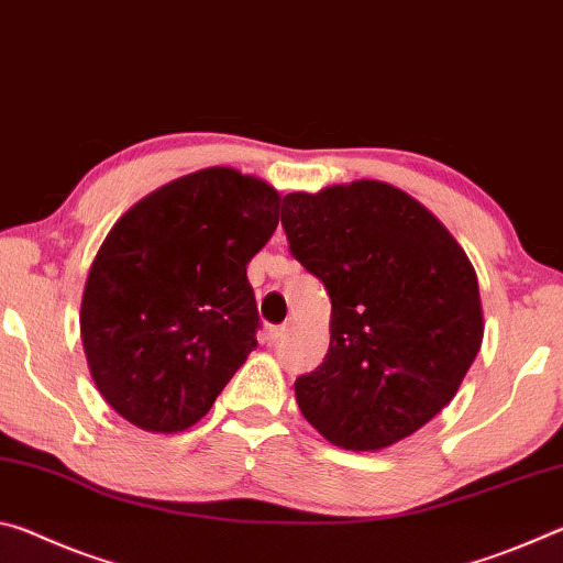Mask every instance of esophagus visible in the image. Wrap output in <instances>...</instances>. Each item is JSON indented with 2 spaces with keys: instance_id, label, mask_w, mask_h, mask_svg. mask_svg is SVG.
<instances>
[{
  "instance_id": "esophagus-1",
  "label": "esophagus",
  "mask_w": 563,
  "mask_h": 563,
  "mask_svg": "<svg viewBox=\"0 0 563 563\" xmlns=\"http://www.w3.org/2000/svg\"><path fill=\"white\" fill-rule=\"evenodd\" d=\"M285 335H288V325H278L268 330V340L271 342H280Z\"/></svg>"
}]
</instances>
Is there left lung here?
I'll return each instance as SVG.
<instances>
[{
    "instance_id": "left-lung-1",
    "label": "left lung",
    "mask_w": 563,
    "mask_h": 563,
    "mask_svg": "<svg viewBox=\"0 0 563 563\" xmlns=\"http://www.w3.org/2000/svg\"><path fill=\"white\" fill-rule=\"evenodd\" d=\"M290 253L330 295V347L295 379L330 444L377 452L452 402L484 338L479 283L432 211L383 180L283 198Z\"/></svg>"
}]
</instances>
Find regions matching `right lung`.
Returning <instances> with one entry per match:
<instances>
[{
	"label": "right lung",
	"instance_id": "1",
	"mask_svg": "<svg viewBox=\"0 0 563 563\" xmlns=\"http://www.w3.org/2000/svg\"><path fill=\"white\" fill-rule=\"evenodd\" d=\"M278 208L263 178L213 166L156 188L113 223L79 325L93 385L139 430L194 427L258 345L245 265L278 228Z\"/></svg>",
	"mask_w": 563,
	"mask_h": 563
}]
</instances>
